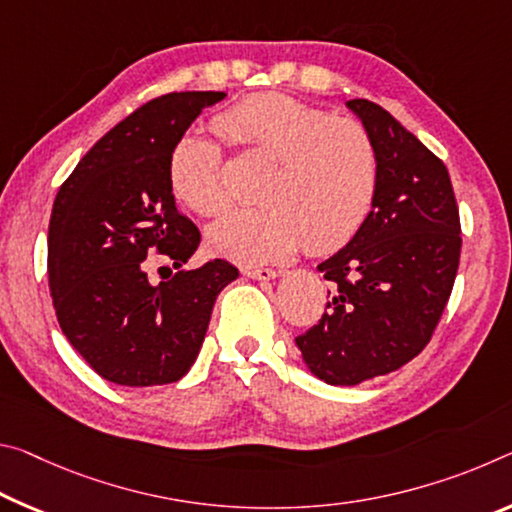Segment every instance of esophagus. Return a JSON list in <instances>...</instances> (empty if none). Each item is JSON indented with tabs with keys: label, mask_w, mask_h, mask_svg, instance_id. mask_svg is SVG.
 Here are the masks:
<instances>
[{
	"label": "esophagus",
	"mask_w": 512,
	"mask_h": 512,
	"mask_svg": "<svg viewBox=\"0 0 512 512\" xmlns=\"http://www.w3.org/2000/svg\"><path fill=\"white\" fill-rule=\"evenodd\" d=\"M243 273H246L248 278L259 280V282H269V280H275L280 275L275 269H246Z\"/></svg>",
	"instance_id": "obj_1"
}]
</instances>
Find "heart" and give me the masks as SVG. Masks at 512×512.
<instances>
[{
	"mask_svg": "<svg viewBox=\"0 0 512 512\" xmlns=\"http://www.w3.org/2000/svg\"><path fill=\"white\" fill-rule=\"evenodd\" d=\"M237 148L271 159L253 209H239L207 232L214 253L241 264L278 262L300 246L326 255L362 230L380 184V157L360 120L335 118L282 93H255L218 116ZM173 193L191 212L230 207L223 150L214 139L182 136L168 161Z\"/></svg>",
	"mask_w": 512,
	"mask_h": 512,
	"instance_id": "1",
	"label": "heart"
}]
</instances>
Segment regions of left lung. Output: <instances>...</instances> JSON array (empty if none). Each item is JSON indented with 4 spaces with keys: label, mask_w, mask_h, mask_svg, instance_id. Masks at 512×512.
I'll return each mask as SVG.
<instances>
[{
    "label": "left lung",
    "mask_w": 512,
    "mask_h": 512,
    "mask_svg": "<svg viewBox=\"0 0 512 512\" xmlns=\"http://www.w3.org/2000/svg\"><path fill=\"white\" fill-rule=\"evenodd\" d=\"M346 107L376 141L378 196L362 230L316 266L330 282L328 312L296 346L316 378L351 387L401 369L431 342L462 239L442 161L376 102Z\"/></svg>",
    "instance_id": "8db88e82"
}]
</instances>
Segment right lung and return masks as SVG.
Here are the masks:
<instances>
[{
	"label": "right lung",
	"instance_id": "1",
	"mask_svg": "<svg viewBox=\"0 0 512 512\" xmlns=\"http://www.w3.org/2000/svg\"><path fill=\"white\" fill-rule=\"evenodd\" d=\"M221 91L168 93L97 141L56 193L47 273L70 346L104 380L168 385L196 362L216 296L239 278L225 259L182 269L200 232L175 207L168 161ZM154 249L178 269L147 278ZM166 269V266H161Z\"/></svg>",
	"mask_w": 512,
	"mask_h": 512
}]
</instances>
